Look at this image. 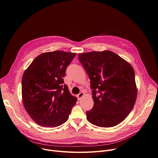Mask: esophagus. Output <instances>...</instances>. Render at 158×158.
Masks as SVG:
<instances>
[{
	"label": "esophagus",
	"mask_w": 158,
	"mask_h": 158,
	"mask_svg": "<svg viewBox=\"0 0 158 158\" xmlns=\"http://www.w3.org/2000/svg\"><path fill=\"white\" fill-rule=\"evenodd\" d=\"M84 95H85V93H84L83 92H81L80 93H79V94H78V96H77L78 99V100H80L81 98Z\"/></svg>",
	"instance_id": "34e87169"
}]
</instances>
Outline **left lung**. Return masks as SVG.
<instances>
[{
	"mask_svg": "<svg viewBox=\"0 0 158 158\" xmlns=\"http://www.w3.org/2000/svg\"><path fill=\"white\" fill-rule=\"evenodd\" d=\"M78 56L93 89L94 106L86 112L87 120L100 127L118 125L128 116L136 101L137 88L133 67L110 51Z\"/></svg>",
	"mask_w": 158,
	"mask_h": 158,
	"instance_id": "1",
	"label": "left lung"
}]
</instances>
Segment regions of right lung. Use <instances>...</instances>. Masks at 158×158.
I'll return each mask as SVG.
<instances>
[{
	"mask_svg": "<svg viewBox=\"0 0 158 158\" xmlns=\"http://www.w3.org/2000/svg\"><path fill=\"white\" fill-rule=\"evenodd\" d=\"M76 53L56 51L36 57L22 77V100L25 110L38 125L58 127L69 118L77 98L64 84L67 67Z\"/></svg>",
	"mask_w": 158,
	"mask_h": 158,
	"instance_id": "right-lung-1",
	"label": "right lung"
}]
</instances>
